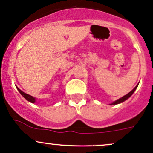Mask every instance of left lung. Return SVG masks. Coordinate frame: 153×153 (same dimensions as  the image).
I'll return each instance as SVG.
<instances>
[{
  "label": "left lung",
  "mask_w": 153,
  "mask_h": 153,
  "mask_svg": "<svg viewBox=\"0 0 153 153\" xmlns=\"http://www.w3.org/2000/svg\"><path fill=\"white\" fill-rule=\"evenodd\" d=\"M138 86H139V84H137V86H136V87H135L134 89H133V90H132V91H130V92L128 93V94H127L126 95L123 96V97H122L121 98H120V99L114 101V102H112V103H111L110 105H117V104L122 103V102H123L124 101H125V100H128V98H129L130 97H131V96L132 95V94H133V92H134V91H135V90H136V89H137Z\"/></svg>",
  "instance_id": "left-lung-1"
}]
</instances>
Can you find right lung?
I'll list each match as a JSON object with an SVG mask.
<instances>
[{
    "label": "right lung",
    "instance_id": "1",
    "mask_svg": "<svg viewBox=\"0 0 153 153\" xmlns=\"http://www.w3.org/2000/svg\"><path fill=\"white\" fill-rule=\"evenodd\" d=\"M16 87H17V90H18V91H19V92H20V94H21V95H22V97H23L24 98H25V99H26L27 100L29 101L30 102H32V103H35V102H36V98L33 97H32V96L29 95V94H26V93L23 92V91H22L21 90L19 89L18 87H17V86H16Z\"/></svg>",
    "mask_w": 153,
    "mask_h": 153
}]
</instances>
